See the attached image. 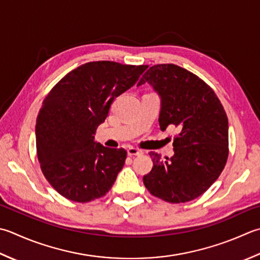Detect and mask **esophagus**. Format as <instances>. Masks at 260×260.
Instances as JSON below:
<instances>
[{"instance_id": "34e87169", "label": "esophagus", "mask_w": 260, "mask_h": 260, "mask_svg": "<svg viewBox=\"0 0 260 260\" xmlns=\"http://www.w3.org/2000/svg\"><path fill=\"white\" fill-rule=\"evenodd\" d=\"M127 154L131 155V156H135V155H142L143 154V152L141 150L136 149V147H129L128 150H127Z\"/></svg>"}]
</instances>
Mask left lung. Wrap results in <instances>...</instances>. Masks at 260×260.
<instances>
[{
    "mask_svg": "<svg viewBox=\"0 0 260 260\" xmlns=\"http://www.w3.org/2000/svg\"><path fill=\"white\" fill-rule=\"evenodd\" d=\"M149 83L161 100V131L175 125V154L154 152L153 168L143 177L152 195L169 203L195 200L212 186L228 160L229 123L220 100L197 75L175 64H157L146 71L137 86Z\"/></svg>",
    "mask_w": 260,
    "mask_h": 260,
    "instance_id": "left-lung-1",
    "label": "left lung"
}]
</instances>
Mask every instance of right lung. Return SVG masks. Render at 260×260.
<instances>
[{"label": "right lung", "mask_w": 260, "mask_h": 260, "mask_svg": "<svg viewBox=\"0 0 260 260\" xmlns=\"http://www.w3.org/2000/svg\"><path fill=\"white\" fill-rule=\"evenodd\" d=\"M147 65L90 62L66 74L46 96L36 123L40 168L54 189L78 203L103 197L123 169L126 151L94 142L116 96L132 88Z\"/></svg>", "instance_id": "add662e5"}]
</instances>
